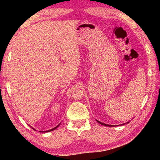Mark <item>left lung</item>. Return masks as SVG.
<instances>
[{"instance_id": "left-lung-1", "label": "left lung", "mask_w": 160, "mask_h": 160, "mask_svg": "<svg viewBox=\"0 0 160 160\" xmlns=\"http://www.w3.org/2000/svg\"><path fill=\"white\" fill-rule=\"evenodd\" d=\"M97 122H98L99 123L102 124V125H103V126H112V125H108V124H105V123H102V122H100V121H97ZM129 123V122H127V123Z\"/></svg>"}]
</instances>
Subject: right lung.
Listing matches in <instances>:
<instances>
[{
	"label": "right lung",
	"mask_w": 160,
	"mask_h": 160,
	"mask_svg": "<svg viewBox=\"0 0 160 160\" xmlns=\"http://www.w3.org/2000/svg\"><path fill=\"white\" fill-rule=\"evenodd\" d=\"M59 125H60V123H59V124H58V125L57 126H56V127H55V128H52V129H51V130H48V131H40V132H50V131H53V130H55V129H56V128H58V127L59 126ZM33 130H34V131H35V129H34V128H33Z\"/></svg>",
	"instance_id": "1"
}]
</instances>
